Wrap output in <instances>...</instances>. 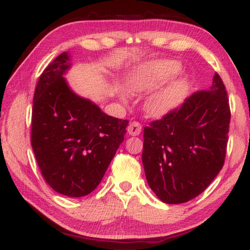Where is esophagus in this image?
Wrapping results in <instances>:
<instances>
[{
  "label": "esophagus",
  "instance_id": "obj_1",
  "mask_svg": "<svg viewBox=\"0 0 250 250\" xmlns=\"http://www.w3.org/2000/svg\"><path fill=\"white\" fill-rule=\"evenodd\" d=\"M142 130V125L137 121L131 122L128 126V133L130 135H139Z\"/></svg>",
  "mask_w": 250,
  "mask_h": 250
}]
</instances>
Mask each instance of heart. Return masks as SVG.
I'll use <instances>...</instances> for the list:
<instances>
[{
    "instance_id": "obj_1",
    "label": "heart",
    "mask_w": 250,
    "mask_h": 250,
    "mask_svg": "<svg viewBox=\"0 0 250 250\" xmlns=\"http://www.w3.org/2000/svg\"><path fill=\"white\" fill-rule=\"evenodd\" d=\"M180 68L179 62L171 59L149 62L129 75L125 88L132 96L145 94L176 74ZM185 90L186 80L184 78L172 79L147 95L143 103V109L149 117L162 118L180 104Z\"/></svg>"
}]
</instances>
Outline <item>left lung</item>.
<instances>
[{
	"label": "left lung",
	"instance_id": "left-lung-1",
	"mask_svg": "<svg viewBox=\"0 0 250 250\" xmlns=\"http://www.w3.org/2000/svg\"><path fill=\"white\" fill-rule=\"evenodd\" d=\"M229 122L226 88L215 73L208 90L146 126L142 163L161 201L181 204L204 192L224 166Z\"/></svg>",
	"mask_w": 250,
	"mask_h": 250
}]
</instances>
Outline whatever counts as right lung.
Listing matches in <instances>:
<instances>
[{"mask_svg":"<svg viewBox=\"0 0 250 250\" xmlns=\"http://www.w3.org/2000/svg\"><path fill=\"white\" fill-rule=\"evenodd\" d=\"M69 61L64 52L41 75L33 99L31 142L46 183L62 195L82 197L103 180L129 121L105 115L70 89L64 78Z\"/></svg>","mask_w":250,"mask_h":250,"instance_id":"obj_1","label":"right lung"}]
</instances>
